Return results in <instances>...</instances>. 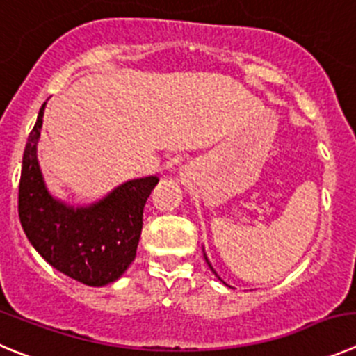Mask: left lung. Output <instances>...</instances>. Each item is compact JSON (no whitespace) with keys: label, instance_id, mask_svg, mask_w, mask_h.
<instances>
[{"label":"left lung","instance_id":"left-lung-1","mask_svg":"<svg viewBox=\"0 0 356 356\" xmlns=\"http://www.w3.org/2000/svg\"><path fill=\"white\" fill-rule=\"evenodd\" d=\"M204 257H205V261H207V265H209V267H211V270H212V272H214V274H216V270H214V268H212V265H211V261H209V258H207V254H205V253H204ZM216 275H218V274H216ZM218 279H221V277H219V275H218ZM225 284H227V283H225Z\"/></svg>","mask_w":356,"mask_h":356}]
</instances>
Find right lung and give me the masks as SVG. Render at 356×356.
Segmentation results:
<instances>
[{"instance_id": "add662e5", "label": "right lung", "mask_w": 356, "mask_h": 356, "mask_svg": "<svg viewBox=\"0 0 356 356\" xmlns=\"http://www.w3.org/2000/svg\"><path fill=\"white\" fill-rule=\"evenodd\" d=\"M42 105L26 142L19 184V218L26 237L56 270L88 286H105L126 272L137 254L142 214L158 184L156 175L126 181L89 205H68L49 191L36 154Z\"/></svg>"}]
</instances>
